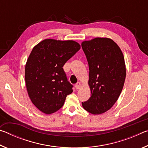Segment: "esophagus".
<instances>
[{"mask_svg": "<svg viewBox=\"0 0 148 148\" xmlns=\"http://www.w3.org/2000/svg\"><path fill=\"white\" fill-rule=\"evenodd\" d=\"M80 87H81V84H80L79 82H77V83L75 85V87H76V89H79L80 88Z\"/></svg>", "mask_w": 148, "mask_h": 148, "instance_id": "1", "label": "esophagus"}]
</instances>
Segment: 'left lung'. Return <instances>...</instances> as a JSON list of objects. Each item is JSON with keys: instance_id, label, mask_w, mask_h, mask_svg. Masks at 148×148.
Segmentation results:
<instances>
[{"instance_id": "8db88e82", "label": "left lung", "mask_w": 148, "mask_h": 148, "mask_svg": "<svg viewBox=\"0 0 148 148\" xmlns=\"http://www.w3.org/2000/svg\"><path fill=\"white\" fill-rule=\"evenodd\" d=\"M82 49L89 69L91 97L82 106L92 114H101L113 106L124 86L126 68L124 57L116 42L108 38L84 41Z\"/></svg>"}]
</instances>
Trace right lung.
Masks as SVG:
<instances>
[{"mask_svg":"<svg viewBox=\"0 0 148 148\" xmlns=\"http://www.w3.org/2000/svg\"><path fill=\"white\" fill-rule=\"evenodd\" d=\"M79 49L80 45L74 40L54 39H45L32 49L25 79L29 98L43 113L59 110L73 91L62 66Z\"/></svg>","mask_w":148,"mask_h":148,"instance_id":"add662e5","label":"right lung"}]
</instances>
